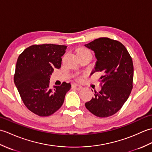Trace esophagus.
Listing matches in <instances>:
<instances>
[{"label":"esophagus","instance_id":"1","mask_svg":"<svg viewBox=\"0 0 152 152\" xmlns=\"http://www.w3.org/2000/svg\"><path fill=\"white\" fill-rule=\"evenodd\" d=\"M72 88L74 89H76L77 90H80L83 88V87L81 86H80L79 85H77V84L75 83H73L72 85Z\"/></svg>","mask_w":152,"mask_h":152}]
</instances>
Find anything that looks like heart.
<instances>
[{"mask_svg": "<svg viewBox=\"0 0 152 152\" xmlns=\"http://www.w3.org/2000/svg\"><path fill=\"white\" fill-rule=\"evenodd\" d=\"M86 52H89L85 48H79L77 50V53H86Z\"/></svg>", "mask_w": 152, "mask_h": 152, "instance_id": "1", "label": "heart"}]
</instances>
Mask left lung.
<instances>
[{"label": "left lung", "instance_id": "obj_1", "mask_svg": "<svg viewBox=\"0 0 152 152\" xmlns=\"http://www.w3.org/2000/svg\"><path fill=\"white\" fill-rule=\"evenodd\" d=\"M85 46L95 53L94 73L103 74L99 79L102 90L95 92L85 107L97 117L110 116L122 107L132 90V58L122 43L109 38L96 39Z\"/></svg>", "mask_w": 152, "mask_h": 152}]
</instances>
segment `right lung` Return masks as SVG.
<instances>
[{"instance_id":"1","label":"right lung","mask_w":152,"mask_h":152,"mask_svg":"<svg viewBox=\"0 0 152 152\" xmlns=\"http://www.w3.org/2000/svg\"><path fill=\"white\" fill-rule=\"evenodd\" d=\"M67 46L55 44L33 45L19 55L16 63L14 83L23 103L39 116H48L58 110L64 103L70 83L50 86L54 69L61 67V56Z\"/></svg>"}]
</instances>
